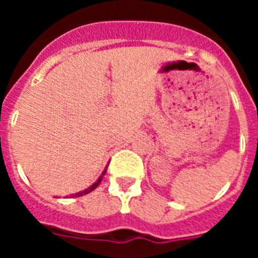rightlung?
Instances as JSON below:
<instances>
[{
	"label": "right lung",
	"mask_w": 258,
	"mask_h": 258,
	"mask_svg": "<svg viewBox=\"0 0 258 258\" xmlns=\"http://www.w3.org/2000/svg\"><path fill=\"white\" fill-rule=\"evenodd\" d=\"M106 172H107V166H106V169L103 170V172H102V174L99 175V178L97 179V181L94 182V183L92 184V186H90V187H88V188H85V190H83V191H80V192H76V194H72V195H71V198H76V197H83V195H86V194H89V192H92L93 190H95V188L98 187V184L101 183L102 182V179H103V175L106 174Z\"/></svg>",
	"instance_id": "right-lung-1"
}]
</instances>
